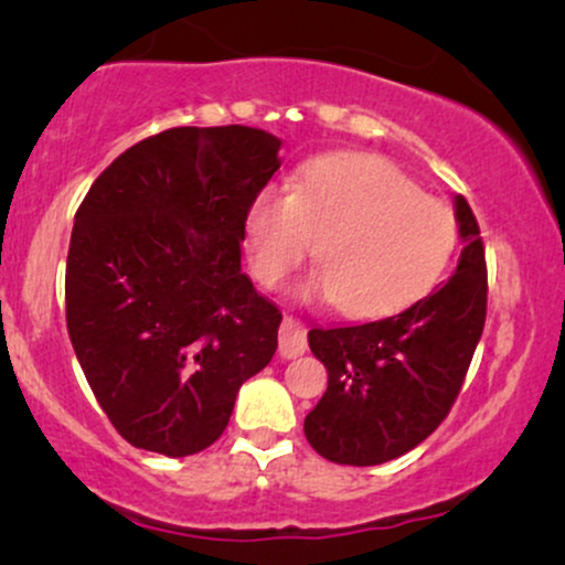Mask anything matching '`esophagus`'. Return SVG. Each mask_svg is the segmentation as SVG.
<instances>
[{
  "label": "esophagus",
  "instance_id": "obj_1",
  "mask_svg": "<svg viewBox=\"0 0 565 565\" xmlns=\"http://www.w3.org/2000/svg\"><path fill=\"white\" fill-rule=\"evenodd\" d=\"M308 348V337H305V327L291 316H284L281 329H278V353L281 359H297Z\"/></svg>",
  "mask_w": 565,
  "mask_h": 565
}]
</instances>
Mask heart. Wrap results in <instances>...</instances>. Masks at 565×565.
Returning <instances> with one entry per match:
<instances>
[{"mask_svg":"<svg viewBox=\"0 0 565 565\" xmlns=\"http://www.w3.org/2000/svg\"><path fill=\"white\" fill-rule=\"evenodd\" d=\"M244 242L265 287H278L316 244L321 270L305 295L334 300L353 319H380L436 287L457 246V223L387 159L332 153L305 164L287 196L257 193Z\"/></svg>","mask_w":565,"mask_h":565,"instance_id":"1","label":"heart"}]
</instances>
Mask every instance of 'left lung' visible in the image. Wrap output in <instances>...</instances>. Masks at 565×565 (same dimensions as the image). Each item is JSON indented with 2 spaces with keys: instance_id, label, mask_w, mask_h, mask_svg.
Masks as SVG:
<instances>
[{
  "instance_id": "left-lung-1",
  "label": "left lung",
  "mask_w": 565,
  "mask_h": 565,
  "mask_svg": "<svg viewBox=\"0 0 565 565\" xmlns=\"http://www.w3.org/2000/svg\"><path fill=\"white\" fill-rule=\"evenodd\" d=\"M462 255L449 281L382 321L310 329L329 385L305 438L337 465L391 462L444 423L483 334L486 260L476 215L454 196Z\"/></svg>"
}]
</instances>
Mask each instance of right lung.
<instances>
[{
    "instance_id": "right-lung-1",
    "label": "right lung",
    "mask_w": 565,
    "mask_h": 565,
    "mask_svg": "<svg viewBox=\"0 0 565 565\" xmlns=\"http://www.w3.org/2000/svg\"><path fill=\"white\" fill-rule=\"evenodd\" d=\"M265 129L174 127L127 148L76 210L71 345L119 436L188 457L274 359L281 310L242 270L244 215L281 167Z\"/></svg>"
}]
</instances>
